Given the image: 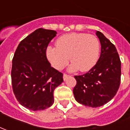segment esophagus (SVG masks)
Returning <instances> with one entry per match:
<instances>
[{
	"mask_svg": "<svg viewBox=\"0 0 130 130\" xmlns=\"http://www.w3.org/2000/svg\"><path fill=\"white\" fill-rule=\"evenodd\" d=\"M69 77H70V75H67V74H66V73H64V76H63L64 80H66V79H67V78H68Z\"/></svg>",
	"mask_w": 130,
	"mask_h": 130,
	"instance_id": "34e87169",
	"label": "esophagus"
}]
</instances>
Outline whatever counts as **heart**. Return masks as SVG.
Instances as JSON below:
<instances>
[{
  "label": "heart",
  "instance_id": "b5f03b06",
  "mask_svg": "<svg viewBox=\"0 0 130 130\" xmlns=\"http://www.w3.org/2000/svg\"><path fill=\"white\" fill-rule=\"evenodd\" d=\"M56 45L57 47H48L46 56L51 65L57 70L64 69L70 58L71 71H88L96 64L100 55V41L94 35L87 33L63 35Z\"/></svg>",
  "mask_w": 130,
  "mask_h": 130
}]
</instances>
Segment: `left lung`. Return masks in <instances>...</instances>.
<instances>
[{"label":"left lung","instance_id":"8db88e82","mask_svg":"<svg viewBox=\"0 0 130 130\" xmlns=\"http://www.w3.org/2000/svg\"><path fill=\"white\" fill-rule=\"evenodd\" d=\"M96 35L101 44V54L92 69L75 75V100L85 106L98 107L110 101L118 91L121 76V62L115 45L99 31Z\"/></svg>","mask_w":130,"mask_h":130}]
</instances>
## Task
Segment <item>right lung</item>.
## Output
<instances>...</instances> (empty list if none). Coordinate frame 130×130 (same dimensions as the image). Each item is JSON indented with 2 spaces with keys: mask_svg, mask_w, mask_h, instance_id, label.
Masks as SVG:
<instances>
[{
  "mask_svg": "<svg viewBox=\"0 0 130 130\" xmlns=\"http://www.w3.org/2000/svg\"><path fill=\"white\" fill-rule=\"evenodd\" d=\"M55 30L39 28L23 39L12 59L13 92L23 107L43 110L54 103V91L61 85L63 73L51 66L46 49L56 36Z\"/></svg>",
  "mask_w": 130,
  "mask_h": 130,
  "instance_id": "right-lung-1",
  "label": "right lung"
}]
</instances>
